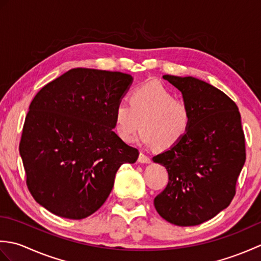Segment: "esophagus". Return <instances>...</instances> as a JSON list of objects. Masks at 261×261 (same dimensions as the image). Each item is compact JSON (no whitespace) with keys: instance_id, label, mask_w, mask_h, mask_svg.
I'll list each match as a JSON object with an SVG mask.
<instances>
[{"instance_id":"1","label":"esophagus","mask_w":261,"mask_h":261,"mask_svg":"<svg viewBox=\"0 0 261 261\" xmlns=\"http://www.w3.org/2000/svg\"><path fill=\"white\" fill-rule=\"evenodd\" d=\"M138 162L141 163V164H149L151 162V160H150V158L147 156V154H145L143 152H140L139 158H138Z\"/></svg>"}]
</instances>
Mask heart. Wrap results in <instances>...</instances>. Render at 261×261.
<instances>
[{
  "instance_id": "1",
  "label": "heart",
  "mask_w": 261,
  "mask_h": 261,
  "mask_svg": "<svg viewBox=\"0 0 261 261\" xmlns=\"http://www.w3.org/2000/svg\"><path fill=\"white\" fill-rule=\"evenodd\" d=\"M146 146L170 148L181 141L192 124L188 104L176 98L160 83L151 82L130 93V103L119 101L114 109V132L120 140L131 142L140 127Z\"/></svg>"
}]
</instances>
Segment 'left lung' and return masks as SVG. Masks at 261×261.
I'll return each instance as SVG.
<instances>
[{"label": "left lung", "mask_w": 261, "mask_h": 261, "mask_svg": "<svg viewBox=\"0 0 261 261\" xmlns=\"http://www.w3.org/2000/svg\"><path fill=\"white\" fill-rule=\"evenodd\" d=\"M181 92L192 112L187 135L152 158L168 171V184L154 197L157 212L179 226L198 225L226 208L246 162L239 109L219 88L195 77L164 75Z\"/></svg>", "instance_id": "1"}]
</instances>
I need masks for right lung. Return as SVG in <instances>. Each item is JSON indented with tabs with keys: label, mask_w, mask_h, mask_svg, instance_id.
I'll return each mask as SVG.
<instances>
[{
	"label": "right lung",
	"mask_w": 261,
	"mask_h": 261,
	"mask_svg": "<svg viewBox=\"0 0 261 261\" xmlns=\"http://www.w3.org/2000/svg\"><path fill=\"white\" fill-rule=\"evenodd\" d=\"M132 81L120 71L73 68L32 99L19 150L27 186L49 212L87 218L107 201L120 166L137 162L138 149L112 130Z\"/></svg>",
	"instance_id": "1"
}]
</instances>
